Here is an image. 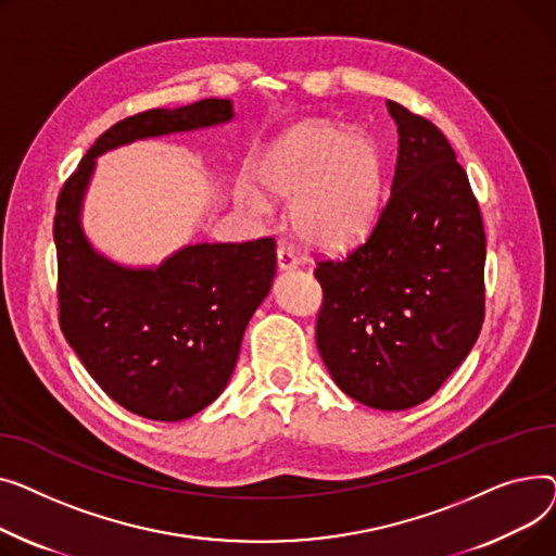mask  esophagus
Listing matches in <instances>:
<instances>
[{"mask_svg": "<svg viewBox=\"0 0 556 556\" xmlns=\"http://www.w3.org/2000/svg\"><path fill=\"white\" fill-rule=\"evenodd\" d=\"M276 257H278V269L280 271H293V269L299 267V257L293 255L287 247H278Z\"/></svg>", "mask_w": 556, "mask_h": 556, "instance_id": "34e87169", "label": "esophagus"}]
</instances>
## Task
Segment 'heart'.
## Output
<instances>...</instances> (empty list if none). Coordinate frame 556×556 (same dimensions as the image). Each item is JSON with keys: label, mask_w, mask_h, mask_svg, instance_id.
<instances>
[{"label": "heart", "mask_w": 556, "mask_h": 556, "mask_svg": "<svg viewBox=\"0 0 556 556\" xmlns=\"http://www.w3.org/2000/svg\"><path fill=\"white\" fill-rule=\"evenodd\" d=\"M257 179L274 198L291 202V226L320 251H343L375 226L386 198L381 148L366 132H345L330 121L296 125L263 156ZM253 213H265L263 194L244 192Z\"/></svg>", "instance_id": "1"}]
</instances>
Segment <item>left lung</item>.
Instances as JSON below:
<instances>
[{"label": "left lung", "mask_w": 556, "mask_h": 556, "mask_svg": "<svg viewBox=\"0 0 556 556\" xmlns=\"http://www.w3.org/2000/svg\"><path fill=\"white\" fill-rule=\"evenodd\" d=\"M400 135L390 198L368 240L320 260L316 345L348 397L379 410L427 402L484 320V228L440 129L388 101Z\"/></svg>", "instance_id": "obj_1"}]
</instances>
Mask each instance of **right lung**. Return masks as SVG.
Instances as JSON below:
<instances>
[{
  "mask_svg": "<svg viewBox=\"0 0 556 556\" xmlns=\"http://www.w3.org/2000/svg\"><path fill=\"white\" fill-rule=\"evenodd\" d=\"M231 118V101L206 98L118 121L96 139L55 204L62 334L116 404L148 419L179 421L219 397L247 323L271 289L276 242L188 244L156 267L132 269L89 244L80 224L83 200L96 156Z\"/></svg>",
  "mask_w": 556,
  "mask_h": 556,
  "instance_id": "add662e5",
  "label": "right lung"
}]
</instances>
